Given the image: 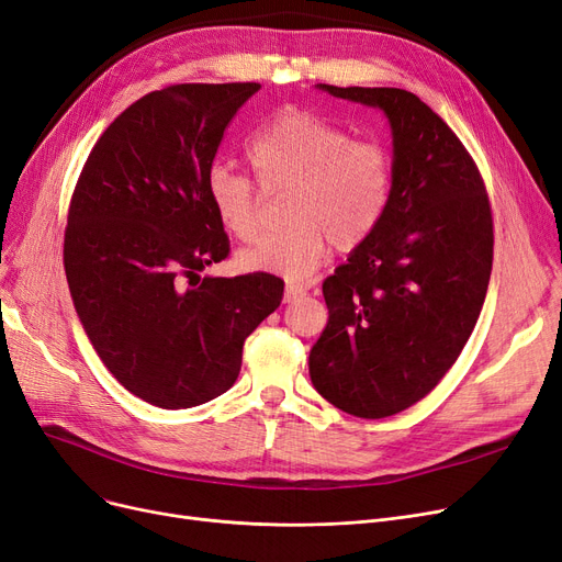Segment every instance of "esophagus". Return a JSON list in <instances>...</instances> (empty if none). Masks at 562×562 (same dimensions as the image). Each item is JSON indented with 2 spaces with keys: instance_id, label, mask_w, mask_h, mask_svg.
<instances>
[{
  "instance_id": "34e87169",
  "label": "esophagus",
  "mask_w": 562,
  "mask_h": 562,
  "mask_svg": "<svg viewBox=\"0 0 562 562\" xmlns=\"http://www.w3.org/2000/svg\"><path fill=\"white\" fill-rule=\"evenodd\" d=\"M305 294H307L305 286H301V284H286V286H284L282 301H284V303H296V301L303 299Z\"/></svg>"
}]
</instances>
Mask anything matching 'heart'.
I'll return each mask as SVG.
<instances>
[{
    "instance_id": "obj_1",
    "label": "heart",
    "mask_w": 562,
    "mask_h": 562,
    "mask_svg": "<svg viewBox=\"0 0 562 562\" xmlns=\"http://www.w3.org/2000/svg\"><path fill=\"white\" fill-rule=\"evenodd\" d=\"M247 161L266 194L286 192V228L240 249L245 273L303 282L317 273L334 243L340 252L363 245L382 224L393 192V159L378 140H349L334 122L284 109L247 140ZM205 194L224 232L252 240L259 232L255 184L228 166H213Z\"/></svg>"
}]
</instances>
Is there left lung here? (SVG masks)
I'll use <instances>...</instances> for the list:
<instances>
[{
	"instance_id": "obj_1",
	"label": "left lung",
	"mask_w": 562,
	"mask_h": 562,
	"mask_svg": "<svg viewBox=\"0 0 562 562\" xmlns=\"http://www.w3.org/2000/svg\"><path fill=\"white\" fill-rule=\"evenodd\" d=\"M384 113L393 145L389 211L322 284L328 322L310 380L338 409L384 419L422 401L480 319L493 220L480 171L449 124L398 88L315 86Z\"/></svg>"
}]
</instances>
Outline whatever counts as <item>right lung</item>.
<instances>
[{"label": "right lung", "mask_w": 562, "mask_h": 562, "mask_svg": "<svg viewBox=\"0 0 562 562\" xmlns=\"http://www.w3.org/2000/svg\"><path fill=\"white\" fill-rule=\"evenodd\" d=\"M259 88L187 82L145 94L101 134L71 199L65 270L78 319L111 375L161 409L232 389L245 338L282 301L284 282L268 273L183 284L228 255L205 178L226 124Z\"/></svg>", "instance_id": "obj_1"}]
</instances>
